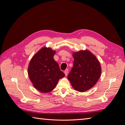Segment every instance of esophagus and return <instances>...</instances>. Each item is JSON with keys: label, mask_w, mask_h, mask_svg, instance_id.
Wrapping results in <instances>:
<instances>
[{"label": "esophagus", "mask_w": 125, "mask_h": 125, "mask_svg": "<svg viewBox=\"0 0 125 125\" xmlns=\"http://www.w3.org/2000/svg\"><path fill=\"white\" fill-rule=\"evenodd\" d=\"M68 73V69H66V70L64 71V73H65L66 76L67 75Z\"/></svg>", "instance_id": "obj_1"}]
</instances>
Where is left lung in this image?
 Wrapping results in <instances>:
<instances>
[{
    "mask_svg": "<svg viewBox=\"0 0 125 125\" xmlns=\"http://www.w3.org/2000/svg\"><path fill=\"white\" fill-rule=\"evenodd\" d=\"M73 66L67 76L74 89L84 92L95 85L101 74L96 57L88 50L73 53Z\"/></svg>",
    "mask_w": 125,
    "mask_h": 125,
    "instance_id": "obj_1",
    "label": "left lung"
}]
</instances>
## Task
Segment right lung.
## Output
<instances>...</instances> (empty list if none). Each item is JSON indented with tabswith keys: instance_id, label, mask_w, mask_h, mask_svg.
<instances>
[{
	"instance_id": "right-lung-1",
	"label": "right lung",
	"mask_w": 125,
	"mask_h": 125,
	"mask_svg": "<svg viewBox=\"0 0 125 125\" xmlns=\"http://www.w3.org/2000/svg\"><path fill=\"white\" fill-rule=\"evenodd\" d=\"M55 53L50 48H43L33 56L29 63V79L34 87L41 93H49L54 89L59 79L65 76L53 59Z\"/></svg>"
}]
</instances>
